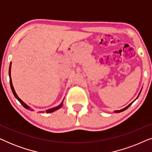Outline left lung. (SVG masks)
Listing matches in <instances>:
<instances>
[{
  "label": "left lung",
  "instance_id": "8db88e82",
  "mask_svg": "<svg viewBox=\"0 0 152 152\" xmlns=\"http://www.w3.org/2000/svg\"><path fill=\"white\" fill-rule=\"evenodd\" d=\"M141 91H142V89H141ZM141 91H140V93H139V94H138V97L139 96V95H140V92H141ZM137 98H138V97H137ZM137 98H136V99H137ZM136 99H135V100H136ZM135 100H134V101H135ZM133 102H132L131 104H129V105L127 106V107H126L125 108H124V109H121V110H117V111H115L114 112H115V113H120V112H122V111H125L126 109H127L132 104V103H133Z\"/></svg>",
  "mask_w": 152,
  "mask_h": 152
}]
</instances>
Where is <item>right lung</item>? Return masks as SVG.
I'll return each instance as SVG.
<instances>
[{"mask_svg":"<svg viewBox=\"0 0 152 152\" xmlns=\"http://www.w3.org/2000/svg\"><path fill=\"white\" fill-rule=\"evenodd\" d=\"M11 65H12V63H10V68H9V76H10V86H11V88H12V93H13V94L14 96H15V97L16 99H18V101L20 102V103L21 104L23 105V107L26 108V109H29V110H31V111H33V110L32 109H30V107H29V106H28L26 104V103L24 102H23L21 99H20L19 97H18V96L17 95V94H16V92H15V90H14V86L13 85H12V79H11ZM64 101V100H63ZM63 101H62V102L60 104L59 106H57V107H54V108H52V109H48L45 111V112H46L47 113H52V112H54L55 111H57V110L59 109L60 108L62 107V106H63Z\"/></svg>","mask_w":152,"mask_h":152,"instance_id":"1","label":"right lung"}]
</instances>
